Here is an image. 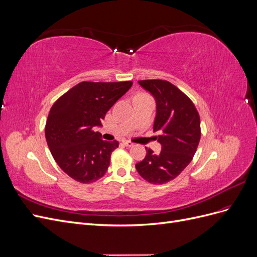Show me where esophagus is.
Here are the masks:
<instances>
[{
  "label": "esophagus",
  "mask_w": 257,
  "mask_h": 257,
  "mask_svg": "<svg viewBox=\"0 0 257 257\" xmlns=\"http://www.w3.org/2000/svg\"><path fill=\"white\" fill-rule=\"evenodd\" d=\"M122 143H123L124 146H126V147H133V146H134L133 143H131V142H128V141H123Z\"/></svg>",
  "instance_id": "34e87169"
}]
</instances>
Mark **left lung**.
<instances>
[{"label": "left lung", "mask_w": 257, "mask_h": 257, "mask_svg": "<svg viewBox=\"0 0 257 257\" xmlns=\"http://www.w3.org/2000/svg\"><path fill=\"white\" fill-rule=\"evenodd\" d=\"M157 103L153 132L162 146L160 153L147 150L145 159L135 165L138 174L152 184L173 180L188 166L200 141V119L192 100L166 80H141Z\"/></svg>", "instance_id": "obj_1"}]
</instances>
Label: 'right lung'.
<instances>
[{
  "instance_id": "right-lung-1",
  "label": "right lung",
  "mask_w": 257,
  "mask_h": 257,
  "mask_svg": "<svg viewBox=\"0 0 257 257\" xmlns=\"http://www.w3.org/2000/svg\"><path fill=\"white\" fill-rule=\"evenodd\" d=\"M132 84L82 81L52 105L46 122V141L54 161L74 180L92 183L106 174L119 143L104 142L93 127L102 125L106 112Z\"/></svg>"
}]
</instances>
